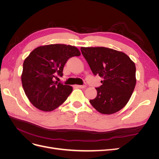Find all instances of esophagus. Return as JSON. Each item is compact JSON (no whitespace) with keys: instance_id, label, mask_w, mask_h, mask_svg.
Instances as JSON below:
<instances>
[{"instance_id":"obj_1","label":"esophagus","mask_w":159,"mask_h":159,"mask_svg":"<svg viewBox=\"0 0 159 159\" xmlns=\"http://www.w3.org/2000/svg\"><path fill=\"white\" fill-rule=\"evenodd\" d=\"M75 88H82V89H84L86 88V85H74Z\"/></svg>"}]
</instances>
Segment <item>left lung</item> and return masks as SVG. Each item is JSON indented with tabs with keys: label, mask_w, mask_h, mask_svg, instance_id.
Listing matches in <instances>:
<instances>
[{
	"label": "left lung",
	"mask_w": 159,
	"mask_h": 159,
	"mask_svg": "<svg viewBox=\"0 0 159 159\" xmlns=\"http://www.w3.org/2000/svg\"><path fill=\"white\" fill-rule=\"evenodd\" d=\"M81 51L93 75L103 79L90 103L103 114L119 111L125 106L135 87L134 63L125 53L107 48L81 47Z\"/></svg>",
	"instance_id": "left-lung-1"
}]
</instances>
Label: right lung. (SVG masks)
Wrapping results in <instances>:
<instances>
[{"instance_id":"right-lung-1","label":"right lung","mask_w":159,"mask_h":159,"mask_svg":"<svg viewBox=\"0 0 159 159\" xmlns=\"http://www.w3.org/2000/svg\"><path fill=\"white\" fill-rule=\"evenodd\" d=\"M75 46L50 44L36 48L24 61L22 87L31 103L44 111H51L63 103L71 93V86L54 81L63 76L64 67L71 57L80 56Z\"/></svg>"}]
</instances>
